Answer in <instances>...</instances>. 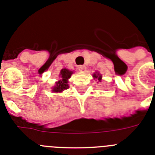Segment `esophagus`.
Segmentation results:
<instances>
[{"label": "esophagus", "instance_id": "34e87169", "mask_svg": "<svg viewBox=\"0 0 155 155\" xmlns=\"http://www.w3.org/2000/svg\"><path fill=\"white\" fill-rule=\"evenodd\" d=\"M78 69H79V71H81V72H85L86 69H87V67H86L85 65H79V66H78Z\"/></svg>", "mask_w": 155, "mask_h": 155}]
</instances>
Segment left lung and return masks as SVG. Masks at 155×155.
Wrapping results in <instances>:
<instances>
[{"instance_id": "1", "label": "left lung", "mask_w": 155, "mask_h": 155, "mask_svg": "<svg viewBox=\"0 0 155 155\" xmlns=\"http://www.w3.org/2000/svg\"><path fill=\"white\" fill-rule=\"evenodd\" d=\"M94 77L98 78V80H99V81H101V76H100L99 74H97H97H94Z\"/></svg>"}]
</instances>
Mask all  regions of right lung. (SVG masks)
I'll list each match as a JSON object with an SVG mask.
<instances>
[{"label":"right lung","instance_id":"add662e5","mask_svg":"<svg viewBox=\"0 0 155 155\" xmlns=\"http://www.w3.org/2000/svg\"><path fill=\"white\" fill-rule=\"evenodd\" d=\"M72 74V71L66 69V68H63L61 70L60 72V80L56 83V86L53 88V92L55 93H60L62 92L64 90H67L68 88V79H69L71 75Z\"/></svg>","mask_w":155,"mask_h":155}]
</instances>
